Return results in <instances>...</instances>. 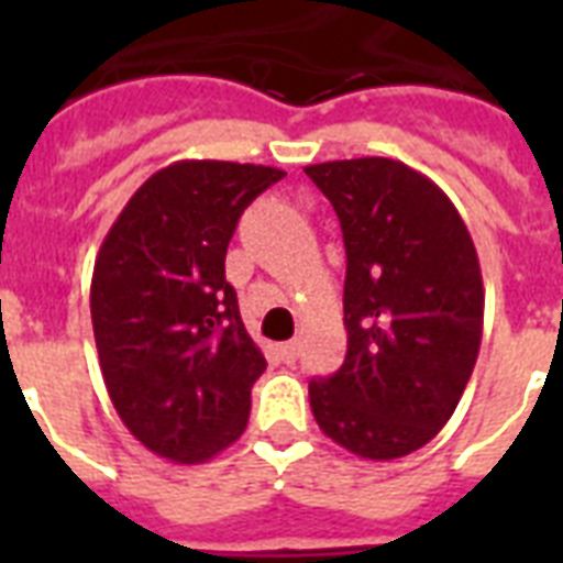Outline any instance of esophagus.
<instances>
[{
    "instance_id": "34e87169",
    "label": "esophagus",
    "mask_w": 563,
    "mask_h": 563,
    "mask_svg": "<svg viewBox=\"0 0 563 563\" xmlns=\"http://www.w3.org/2000/svg\"><path fill=\"white\" fill-rule=\"evenodd\" d=\"M298 353H300V344L298 342L280 344V360L283 362H295V360H298Z\"/></svg>"
}]
</instances>
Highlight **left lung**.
Segmentation results:
<instances>
[{
    "mask_svg": "<svg viewBox=\"0 0 563 563\" xmlns=\"http://www.w3.org/2000/svg\"><path fill=\"white\" fill-rule=\"evenodd\" d=\"M342 221L347 356L309 383L318 427L360 459H400L453 418L482 344L479 256L462 216L391 157L303 169Z\"/></svg>",
    "mask_w": 563,
    "mask_h": 563,
    "instance_id": "obj_1",
    "label": "left lung"
}]
</instances>
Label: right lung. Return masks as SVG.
<instances>
[{"mask_svg": "<svg viewBox=\"0 0 563 563\" xmlns=\"http://www.w3.org/2000/svg\"><path fill=\"white\" fill-rule=\"evenodd\" d=\"M286 172L178 161L131 195L90 286L99 365L131 435L178 464L236 441L265 356L239 316L224 256L239 216Z\"/></svg>", "mask_w": 563, "mask_h": 563, "instance_id": "1", "label": "right lung"}]
</instances>
